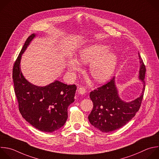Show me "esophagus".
I'll return each mask as SVG.
<instances>
[{"instance_id": "obj_1", "label": "esophagus", "mask_w": 159, "mask_h": 159, "mask_svg": "<svg viewBox=\"0 0 159 159\" xmlns=\"http://www.w3.org/2000/svg\"><path fill=\"white\" fill-rule=\"evenodd\" d=\"M78 92H79V93L80 94V95H84V94L85 93V92H86V90H85V89L84 88L80 87V88L79 89Z\"/></svg>"}]
</instances>
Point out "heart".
I'll list each match as a JSON object with an SVG mask.
<instances>
[{
	"label": "heart",
	"mask_w": 159,
	"mask_h": 159,
	"mask_svg": "<svg viewBox=\"0 0 159 159\" xmlns=\"http://www.w3.org/2000/svg\"><path fill=\"white\" fill-rule=\"evenodd\" d=\"M109 48L106 45L92 43L84 47L79 52V61L84 64L90 63V74L98 82H104L110 79L117 67L118 55L115 52L109 50ZM79 62L74 57L70 58L67 61V69L72 78L81 69Z\"/></svg>",
	"instance_id": "b5f03b06"
}]
</instances>
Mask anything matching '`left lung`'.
Segmentation results:
<instances>
[{
  "label": "left lung",
  "instance_id": "left-lung-1",
  "mask_svg": "<svg viewBox=\"0 0 159 159\" xmlns=\"http://www.w3.org/2000/svg\"><path fill=\"white\" fill-rule=\"evenodd\" d=\"M140 69L138 79L143 84L140 96L134 100H122L116 85V77L104 85L91 92L93 109L88 118L90 123L102 132L116 130L127 124L139 111L145 90V67L139 53Z\"/></svg>",
  "mask_w": 159,
  "mask_h": 159
}]
</instances>
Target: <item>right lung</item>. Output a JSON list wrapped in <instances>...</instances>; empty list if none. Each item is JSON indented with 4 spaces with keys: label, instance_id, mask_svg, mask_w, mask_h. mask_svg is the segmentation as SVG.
Masks as SVG:
<instances>
[{
    "label": "right lung",
    "instance_id": "add662e5",
    "mask_svg": "<svg viewBox=\"0 0 159 159\" xmlns=\"http://www.w3.org/2000/svg\"><path fill=\"white\" fill-rule=\"evenodd\" d=\"M37 35L32 34L25 41L14 64L12 78L23 118L35 129L51 133L64 125L69 105L75 100L77 87L57 80L45 86H37L25 78L20 69L22 56Z\"/></svg>",
    "mask_w": 159,
    "mask_h": 159
}]
</instances>
